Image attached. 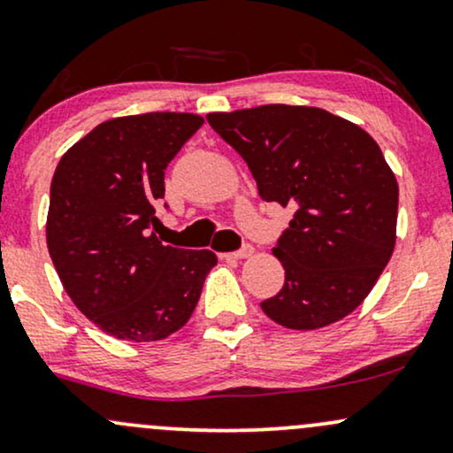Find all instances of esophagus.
<instances>
[{"instance_id": "obj_1", "label": "esophagus", "mask_w": 453, "mask_h": 453, "mask_svg": "<svg viewBox=\"0 0 453 453\" xmlns=\"http://www.w3.org/2000/svg\"><path fill=\"white\" fill-rule=\"evenodd\" d=\"M254 254V248L252 246H243L242 250H237V252H231V254H225V258H235V260H242V258H250Z\"/></svg>"}]
</instances>
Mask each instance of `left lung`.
<instances>
[{
  "instance_id": "1",
  "label": "left lung",
  "mask_w": 453,
  "mask_h": 453,
  "mask_svg": "<svg viewBox=\"0 0 453 453\" xmlns=\"http://www.w3.org/2000/svg\"><path fill=\"white\" fill-rule=\"evenodd\" d=\"M207 122L242 154L265 201L295 207L273 254L281 290L260 303L280 326L316 331L366 299L395 252L398 184L373 137L310 105L214 111Z\"/></svg>"
}]
</instances>
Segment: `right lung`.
Returning a JSON list of instances; mask_svg holds the SVG:
<instances>
[{
  "instance_id": "right-lung-1",
  "label": "right lung",
  "mask_w": 453,
  "mask_h": 453,
  "mask_svg": "<svg viewBox=\"0 0 453 453\" xmlns=\"http://www.w3.org/2000/svg\"><path fill=\"white\" fill-rule=\"evenodd\" d=\"M203 119L148 111L101 122L58 161L46 243L63 288L122 342H161L188 322L218 263L211 250L163 246L150 228L165 169Z\"/></svg>"
}]
</instances>
